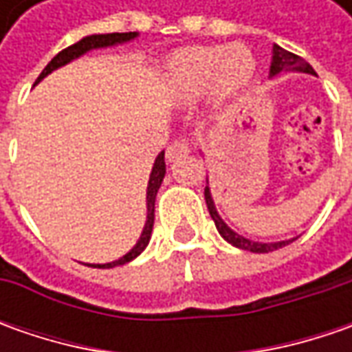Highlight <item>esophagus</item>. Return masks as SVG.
Returning <instances> with one entry per match:
<instances>
[{
	"label": "esophagus",
	"instance_id": "34e87169",
	"mask_svg": "<svg viewBox=\"0 0 352 352\" xmlns=\"http://www.w3.org/2000/svg\"><path fill=\"white\" fill-rule=\"evenodd\" d=\"M190 155V146H188V142L180 139V141H174L170 144L168 148H166V160L168 162H176V160H180L184 156Z\"/></svg>",
	"mask_w": 352,
	"mask_h": 352
}]
</instances>
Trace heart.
Returning a JSON list of instances; mask_svg holds the SVG:
<instances>
[{
	"mask_svg": "<svg viewBox=\"0 0 352 352\" xmlns=\"http://www.w3.org/2000/svg\"><path fill=\"white\" fill-rule=\"evenodd\" d=\"M168 82L182 98H196L210 86L217 100L247 88L254 76V56L243 45L186 47L170 56Z\"/></svg>",
	"mask_w": 352,
	"mask_h": 352,
	"instance_id": "1",
	"label": "heart"
}]
</instances>
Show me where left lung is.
<instances>
[{"mask_svg":"<svg viewBox=\"0 0 352 352\" xmlns=\"http://www.w3.org/2000/svg\"><path fill=\"white\" fill-rule=\"evenodd\" d=\"M282 72H302V74L318 76L316 70L302 56H298V54L288 52V50H284L282 47L274 45L272 47V62H270V78L282 74ZM206 204H208L211 219L215 221V227H217L219 235L223 236L227 243H231L233 247H236V249L249 250V252H272V250H278L282 249V247H286V245H290L292 241L298 239V236H294V239L276 241V243H261V241H252V239H247V236L235 233L229 225L225 223L223 219H221V215L215 210V204H213V197H211L210 182L206 186Z\"/></svg>","mask_w":352,"mask_h":352,"instance_id":"obj_1","label":"left lung"}]
</instances>
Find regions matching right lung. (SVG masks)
Listing matches in <instances>:
<instances>
[{
	"mask_svg": "<svg viewBox=\"0 0 352 352\" xmlns=\"http://www.w3.org/2000/svg\"><path fill=\"white\" fill-rule=\"evenodd\" d=\"M139 33H107V34H89V36H84L82 41H78L72 47L64 48L62 52H58L52 60L48 62L45 66V70L41 72V76L36 78L34 86L47 78L50 72L58 70L60 66L68 64V62L76 60L80 56H84L89 50H96V48H107V47H116V45H123V43H129L133 38H137ZM164 174H166V164H164V151L160 155L156 156L155 164H153V170H151V176H148V186H146V221H144V227H142V233L137 241V245L133 249L129 250L127 254H123L121 258H117L113 263H105V264H91L94 268H113V266H119V264H127L131 263L133 258H137L141 254L142 250L146 249L148 241H151V235H153V225H155V201L156 194H158V188L164 180Z\"/></svg>",
	"mask_w": 352,
	"mask_h": 352,
	"instance_id": "add662e5",
	"label": "right lung"
}]
</instances>
